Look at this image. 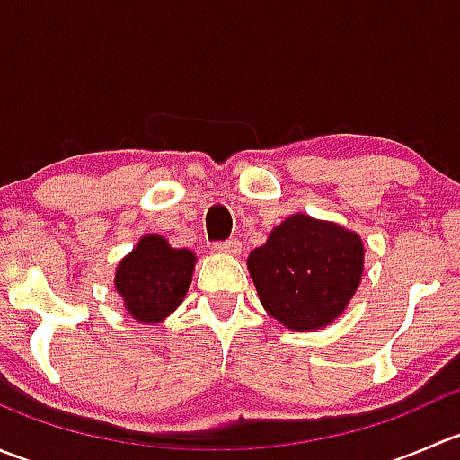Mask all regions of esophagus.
Instances as JSON below:
<instances>
[{
    "mask_svg": "<svg viewBox=\"0 0 460 460\" xmlns=\"http://www.w3.org/2000/svg\"><path fill=\"white\" fill-rule=\"evenodd\" d=\"M213 252L222 253V256H235L240 253L238 240H225V243H213Z\"/></svg>",
    "mask_w": 460,
    "mask_h": 460,
    "instance_id": "obj_1",
    "label": "esophagus"
}]
</instances>
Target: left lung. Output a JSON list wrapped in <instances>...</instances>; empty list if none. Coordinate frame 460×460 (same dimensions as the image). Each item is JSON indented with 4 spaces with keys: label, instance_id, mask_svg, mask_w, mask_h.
<instances>
[{
    "label": "left lung",
    "instance_id": "1",
    "mask_svg": "<svg viewBox=\"0 0 460 460\" xmlns=\"http://www.w3.org/2000/svg\"><path fill=\"white\" fill-rule=\"evenodd\" d=\"M363 260L358 234L294 213L249 253L247 267L269 316L287 329L309 332L345 312L360 285Z\"/></svg>",
    "mask_w": 460,
    "mask_h": 460
}]
</instances>
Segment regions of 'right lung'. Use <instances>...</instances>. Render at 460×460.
<instances>
[{
  "mask_svg": "<svg viewBox=\"0 0 460 460\" xmlns=\"http://www.w3.org/2000/svg\"><path fill=\"white\" fill-rule=\"evenodd\" d=\"M193 267V252L173 249L162 235H144L133 252L119 260L115 289L133 320L162 323L187 296Z\"/></svg>",
  "mask_w": 460,
  "mask_h": 460,
  "instance_id": "right-lung-1",
  "label": "right lung"
}]
</instances>
